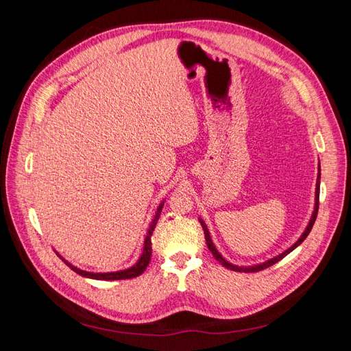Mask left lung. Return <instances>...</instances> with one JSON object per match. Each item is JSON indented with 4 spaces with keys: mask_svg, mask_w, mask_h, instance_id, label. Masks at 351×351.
I'll return each instance as SVG.
<instances>
[{
    "mask_svg": "<svg viewBox=\"0 0 351 351\" xmlns=\"http://www.w3.org/2000/svg\"><path fill=\"white\" fill-rule=\"evenodd\" d=\"M317 208H319V178H317V187H316V206H315V212H313V217H312V219H311V222H309V226H307L306 231L303 232V236H302L299 240H297V243L294 244V246H291L289 250H285L284 253H281L280 256L274 258V259H271V261H268V262H265L263 265H258V267H253V268H239V267H234V265L228 263V262H227L224 258H222L221 254L217 252V249H215V246H214V243L210 241L209 231H208V228H206L204 221H200V226H202V228H204V232H205V240H206V244H208V249L212 252V254H214V258L221 262V265H224L226 268H228V269H231V271H239V272H241V271H246V272H258V271H262V269H265V268L272 267L274 263L280 262V261H281L282 258H285L287 254H289L291 250H294L297 246H299V244H300L307 236H309V232H311V230H312V227H313V224H315V221H316V217H317Z\"/></svg>",
    "mask_w": 351,
    "mask_h": 351,
    "instance_id": "8db88e82",
    "label": "left lung"
}]
</instances>
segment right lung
I'll return each mask as SVG.
<instances>
[{"mask_svg": "<svg viewBox=\"0 0 351 351\" xmlns=\"http://www.w3.org/2000/svg\"><path fill=\"white\" fill-rule=\"evenodd\" d=\"M161 209H162V205L158 208V212L152 221V224L149 227V230H147V236H146V240H145V250H143V254L142 258L139 259V262H137L133 268L130 269H125V271H119V272H107V274H93V272H86V271H82V269H77L71 267V265L69 262H66L69 267L74 271L77 272L79 275H82V277H88V278H95V280H127V278H134V277H139L141 274H143V271L146 269L147 265H149L151 262V256H152V241H151V237L154 234V230H155V226L156 222L159 219V214H161Z\"/></svg>", "mask_w": 351, "mask_h": 351, "instance_id": "add662e5", "label": "right lung"}]
</instances>
